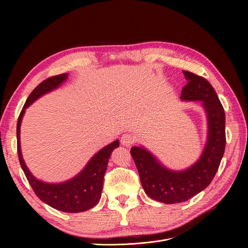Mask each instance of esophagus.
<instances>
[{"instance_id":"obj_1","label":"esophagus","mask_w":248,"mask_h":248,"mask_svg":"<svg viewBox=\"0 0 248 248\" xmlns=\"http://www.w3.org/2000/svg\"><path fill=\"white\" fill-rule=\"evenodd\" d=\"M135 140H136V139H135L134 135H132L131 133H125L121 138V142L125 147L132 146L135 142Z\"/></svg>"}]
</instances>
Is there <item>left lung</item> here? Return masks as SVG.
I'll use <instances>...</instances> for the list:
<instances>
[{"label":"left lung","instance_id":"8db88e82","mask_svg":"<svg viewBox=\"0 0 248 248\" xmlns=\"http://www.w3.org/2000/svg\"><path fill=\"white\" fill-rule=\"evenodd\" d=\"M188 83L182 89L181 99L202 101L208 121L207 141L199 160L184 171L165 168L144 147H133L132 157L140 183L149 197L165 204L185 202L209 186L223 157L225 112L216 91L204 77L183 71Z\"/></svg>","mask_w":248,"mask_h":248}]
</instances>
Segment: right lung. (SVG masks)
<instances>
[{"mask_svg": "<svg viewBox=\"0 0 248 248\" xmlns=\"http://www.w3.org/2000/svg\"><path fill=\"white\" fill-rule=\"evenodd\" d=\"M67 76L68 73H63L47 78L28 96L17 123V151L24 174L37 197L59 211L77 213L91 209L98 203L101 197L104 173L107 171L112 151L120 146L119 140L112 141L111 144L97 152L77 176L59 184H49L36 179L23 160L20 145V126L25 109L39 97L59 87L67 79Z\"/></svg>", "mask_w": 248, "mask_h": 248, "instance_id": "add662e5", "label": "right lung"}]
</instances>
